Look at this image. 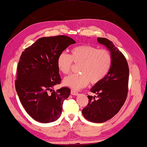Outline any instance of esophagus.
Listing matches in <instances>:
<instances>
[{
    "label": "esophagus",
    "mask_w": 147,
    "mask_h": 147,
    "mask_svg": "<svg viewBox=\"0 0 147 147\" xmlns=\"http://www.w3.org/2000/svg\"><path fill=\"white\" fill-rule=\"evenodd\" d=\"M71 95H73V96H77L78 94H79V93H78L77 91H76V90H71Z\"/></svg>",
    "instance_id": "1"
}]
</instances>
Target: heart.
<instances>
[{"mask_svg":"<svg viewBox=\"0 0 147 147\" xmlns=\"http://www.w3.org/2000/svg\"><path fill=\"white\" fill-rule=\"evenodd\" d=\"M112 55L106 49H99L88 45H79L71 50L70 55L61 53L57 59V66L61 73L70 71L73 62L79 64V73L71 74L63 79L64 86L74 90L86 86L89 82L96 84L100 82L111 67Z\"/></svg>","mask_w":147,"mask_h":147,"instance_id":"obj_1","label":"heart"}]
</instances>
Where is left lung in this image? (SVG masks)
Masks as SVG:
<instances>
[{
	"instance_id": "8db88e82",
	"label": "left lung",
	"mask_w": 147,
	"mask_h": 147,
	"mask_svg": "<svg viewBox=\"0 0 147 147\" xmlns=\"http://www.w3.org/2000/svg\"><path fill=\"white\" fill-rule=\"evenodd\" d=\"M97 41L111 51L112 64L107 76L90 89V92L97 94L98 99L88 96L89 103L82 109V115L90 122L101 123L116 115L125 102L128 90L129 67L125 57L112 41L104 38H98Z\"/></svg>"
}]
</instances>
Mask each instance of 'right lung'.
Returning a JSON list of instances; mask_svg holds the SVG:
<instances>
[{
    "mask_svg": "<svg viewBox=\"0 0 147 147\" xmlns=\"http://www.w3.org/2000/svg\"><path fill=\"white\" fill-rule=\"evenodd\" d=\"M76 43L65 35L43 37L21 54L16 90L26 111L37 121L48 123L60 118L63 102L70 96V90L67 87L56 91L51 89L61 80L57 59L63 50ZM48 90L51 94L47 93Z\"/></svg>",
    "mask_w": 147,
    "mask_h": 147,
    "instance_id": "add662e5",
    "label": "right lung"
}]
</instances>
